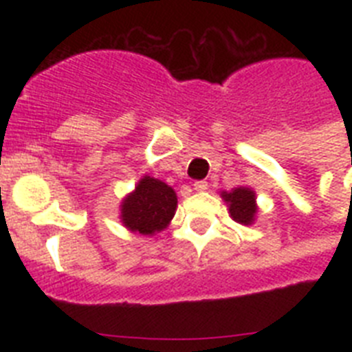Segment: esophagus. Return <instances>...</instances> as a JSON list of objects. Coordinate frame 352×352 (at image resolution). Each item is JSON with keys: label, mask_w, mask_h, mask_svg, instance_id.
Segmentation results:
<instances>
[{"label": "esophagus", "mask_w": 352, "mask_h": 352, "mask_svg": "<svg viewBox=\"0 0 352 352\" xmlns=\"http://www.w3.org/2000/svg\"><path fill=\"white\" fill-rule=\"evenodd\" d=\"M194 190H197V192L208 190V183L206 182H195L194 183Z\"/></svg>", "instance_id": "obj_1"}]
</instances>
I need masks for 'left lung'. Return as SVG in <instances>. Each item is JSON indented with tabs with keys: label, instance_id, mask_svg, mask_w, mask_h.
I'll return each instance as SVG.
<instances>
[{
	"label": "left lung",
	"instance_id": "left-lung-1",
	"mask_svg": "<svg viewBox=\"0 0 352 352\" xmlns=\"http://www.w3.org/2000/svg\"><path fill=\"white\" fill-rule=\"evenodd\" d=\"M222 199L229 206L232 220L243 226H250L256 220L257 204L256 192L247 186H238L231 192H222Z\"/></svg>",
	"mask_w": 352,
	"mask_h": 352
}]
</instances>
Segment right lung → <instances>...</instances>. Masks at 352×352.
<instances>
[{"label":"right lung","instance_id":"right-lung-1","mask_svg":"<svg viewBox=\"0 0 352 352\" xmlns=\"http://www.w3.org/2000/svg\"><path fill=\"white\" fill-rule=\"evenodd\" d=\"M178 206L176 192L160 179L144 176L121 203V222L132 232L153 236L164 231Z\"/></svg>","mask_w":352,"mask_h":352}]
</instances>
